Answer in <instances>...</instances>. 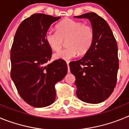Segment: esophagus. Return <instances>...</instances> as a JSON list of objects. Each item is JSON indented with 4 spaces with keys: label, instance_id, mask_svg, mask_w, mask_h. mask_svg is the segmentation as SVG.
<instances>
[{
    "label": "esophagus",
    "instance_id": "1",
    "mask_svg": "<svg viewBox=\"0 0 129 129\" xmlns=\"http://www.w3.org/2000/svg\"><path fill=\"white\" fill-rule=\"evenodd\" d=\"M67 67H68V72H70V67H69V61H67Z\"/></svg>",
    "mask_w": 129,
    "mask_h": 129
}]
</instances>
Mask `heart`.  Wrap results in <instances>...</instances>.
<instances>
[{
	"instance_id": "1",
	"label": "heart",
	"mask_w": 129,
	"mask_h": 129,
	"mask_svg": "<svg viewBox=\"0 0 129 129\" xmlns=\"http://www.w3.org/2000/svg\"><path fill=\"white\" fill-rule=\"evenodd\" d=\"M94 39V29L90 25L83 24L80 21L65 19L57 25L56 31L48 30L45 39L50 47L57 51L67 41V48L56 52L55 59L68 61L80 53H85L92 46Z\"/></svg>"
}]
</instances>
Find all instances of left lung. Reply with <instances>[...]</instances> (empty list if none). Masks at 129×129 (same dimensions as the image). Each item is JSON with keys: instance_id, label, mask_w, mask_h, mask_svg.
<instances>
[{"instance_id": "left-lung-1", "label": "left lung", "mask_w": 129, "mask_h": 129, "mask_svg": "<svg viewBox=\"0 0 129 129\" xmlns=\"http://www.w3.org/2000/svg\"><path fill=\"white\" fill-rule=\"evenodd\" d=\"M74 17L89 19L94 29L92 46L81 59L69 63L76 77V95L88 103H100L113 92L119 68L118 45L106 20L95 13Z\"/></svg>"}]
</instances>
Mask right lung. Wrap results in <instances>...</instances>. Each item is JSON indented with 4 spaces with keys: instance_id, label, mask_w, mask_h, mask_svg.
Returning <instances> with one entry per match:
<instances>
[{
    "instance_id": "add662e5",
    "label": "right lung",
    "mask_w": 129,
    "mask_h": 129,
    "mask_svg": "<svg viewBox=\"0 0 129 129\" xmlns=\"http://www.w3.org/2000/svg\"><path fill=\"white\" fill-rule=\"evenodd\" d=\"M60 19L35 13L20 23L15 35L10 53L11 77L20 96L32 107L52 104L56 95L55 85L67 74L62 59L47 64L52 50L45 35L51 24Z\"/></svg>"
}]
</instances>
